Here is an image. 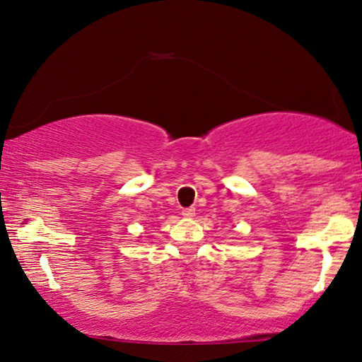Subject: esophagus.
Instances as JSON below:
<instances>
[{"label":"esophagus","instance_id":"34e87169","mask_svg":"<svg viewBox=\"0 0 362 362\" xmlns=\"http://www.w3.org/2000/svg\"><path fill=\"white\" fill-rule=\"evenodd\" d=\"M194 214H195V207H187L182 211V216H185V217H192Z\"/></svg>","mask_w":362,"mask_h":362}]
</instances>
